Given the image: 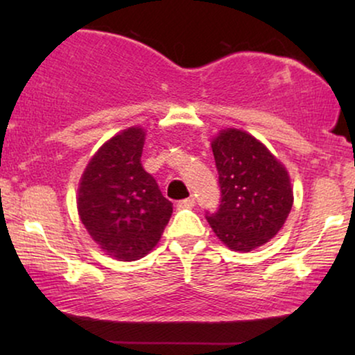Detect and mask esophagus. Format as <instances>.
Listing matches in <instances>:
<instances>
[{"label": "esophagus", "instance_id": "obj_1", "mask_svg": "<svg viewBox=\"0 0 355 355\" xmlns=\"http://www.w3.org/2000/svg\"><path fill=\"white\" fill-rule=\"evenodd\" d=\"M193 205H196V200H193L192 197L184 198V200L178 202V208H192Z\"/></svg>", "mask_w": 355, "mask_h": 355}]
</instances>
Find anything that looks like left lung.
<instances>
[{
	"instance_id": "1",
	"label": "left lung",
	"mask_w": 355,
	"mask_h": 355,
	"mask_svg": "<svg viewBox=\"0 0 355 355\" xmlns=\"http://www.w3.org/2000/svg\"><path fill=\"white\" fill-rule=\"evenodd\" d=\"M221 200L207 220L223 244L250 252L278 234L293 208L286 168L254 135L226 129L211 142Z\"/></svg>"
}]
</instances>
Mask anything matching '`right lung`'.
I'll return each mask as SVG.
<instances>
[{"label": "right lung", "mask_w": 355, "mask_h": 355, "mask_svg": "<svg viewBox=\"0 0 355 355\" xmlns=\"http://www.w3.org/2000/svg\"><path fill=\"white\" fill-rule=\"evenodd\" d=\"M145 132L129 128L111 137L82 174L77 210L100 249L121 261L139 260L158 244L173 213L142 157Z\"/></svg>", "instance_id": "1"}]
</instances>
